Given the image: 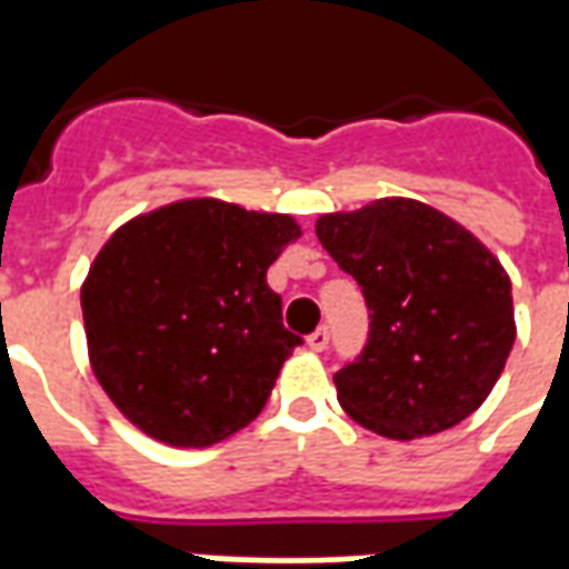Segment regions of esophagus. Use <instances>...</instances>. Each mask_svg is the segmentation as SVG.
Listing matches in <instances>:
<instances>
[{
  "label": "esophagus",
  "mask_w": 569,
  "mask_h": 569,
  "mask_svg": "<svg viewBox=\"0 0 569 569\" xmlns=\"http://www.w3.org/2000/svg\"><path fill=\"white\" fill-rule=\"evenodd\" d=\"M326 345H329V329H326V326H320V329H313V332L308 335V347H310V350H317V353H322V350H326Z\"/></svg>",
  "instance_id": "obj_1"
}]
</instances>
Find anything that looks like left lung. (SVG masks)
<instances>
[{
    "instance_id": "obj_1",
    "label": "left lung",
    "mask_w": 569,
    "mask_h": 569,
    "mask_svg": "<svg viewBox=\"0 0 569 569\" xmlns=\"http://www.w3.org/2000/svg\"><path fill=\"white\" fill-rule=\"evenodd\" d=\"M317 237L369 308V341L335 371L347 415L402 441L469 418L515 345L512 283L500 261L463 224L406 198L329 212Z\"/></svg>"
}]
</instances>
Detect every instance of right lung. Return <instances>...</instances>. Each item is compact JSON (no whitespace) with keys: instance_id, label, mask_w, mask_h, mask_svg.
Wrapping results in <instances>:
<instances>
[{"instance_id":"right-lung-1","label":"right lung","mask_w":569,"mask_h":569,"mask_svg":"<svg viewBox=\"0 0 569 569\" xmlns=\"http://www.w3.org/2000/svg\"><path fill=\"white\" fill-rule=\"evenodd\" d=\"M298 224L179 200L109 237L81 286L97 381L151 439L207 448L259 418L301 338L268 268Z\"/></svg>"}]
</instances>
